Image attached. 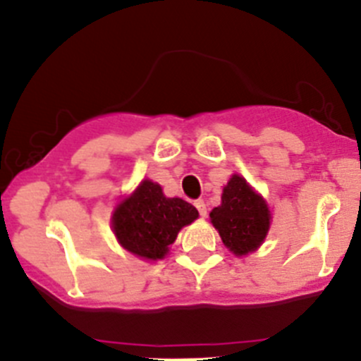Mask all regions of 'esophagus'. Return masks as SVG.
I'll list each match as a JSON object with an SVG mask.
<instances>
[{"instance_id":"esophagus-1","label":"esophagus","mask_w":361,"mask_h":361,"mask_svg":"<svg viewBox=\"0 0 361 361\" xmlns=\"http://www.w3.org/2000/svg\"><path fill=\"white\" fill-rule=\"evenodd\" d=\"M194 204H195V208H197L199 215H201V216H206V213H208V209H206V202L202 201V199H197V201H195Z\"/></svg>"}]
</instances>
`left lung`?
<instances>
[{
  "instance_id": "obj_1",
  "label": "left lung",
  "mask_w": 361,
  "mask_h": 361,
  "mask_svg": "<svg viewBox=\"0 0 361 361\" xmlns=\"http://www.w3.org/2000/svg\"><path fill=\"white\" fill-rule=\"evenodd\" d=\"M224 245L236 255L255 250L269 229V209L245 178L234 174L224 187L222 204L209 213Z\"/></svg>"
}]
</instances>
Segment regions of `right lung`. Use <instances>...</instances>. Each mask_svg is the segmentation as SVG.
<instances>
[{
    "mask_svg": "<svg viewBox=\"0 0 361 361\" xmlns=\"http://www.w3.org/2000/svg\"><path fill=\"white\" fill-rule=\"evenodd\" d=\"M199 216L190 202L166 197L162 187L145 180L137 190L118 204L113 229L118 241L139 257L162 259L183 226Z\"/></svg>",
    "mask_w": 361,
    "mask_h": 361,
    "instance_id": "obj_1",
    "label": "right lung"
}]
</instances>
